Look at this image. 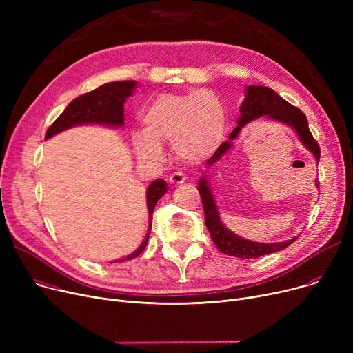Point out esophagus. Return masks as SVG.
I'll list each match as a JSON object with an SVG mask.
<instances>
[{"mask_svg":"<svg viewBox=\"0 0 353 353\" xmlns=\"http://www.w3.org/2000/svg\"><path fill=\"white\" fill-rule=\"evenodd\" d=\"M188 180L186 174L181 173V172H176L173 173L170 177H169V183L172 184V186H177V184H181Z\"/></svg>","mask_w":353,"mask_h":353,"instance_id":"esophagus-1","label":"esophagus"}]
</instances>
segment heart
Wrapping results in <instances>:
<instances>
[{
	"label": "heart",
	"instance_id": "obj_1",
	"mask_svg": "<svg viewBox=\"0 0 353 353\" xmlns=\"http://www.w3.org/2000/svg\"><path fill=\"white\" fill-rule=\"evenodd\" d=\"M143 133L133 136L137 156L157 161L161 145L172 144L179 159L200 161L212 156L226 134V110L214 92H165L147 104L141 114Z\"/></svg>",
	"mask_w": 353,
	"mask_h": 353
}]
</instances>
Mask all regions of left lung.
I'll use <instances>...</instances> for the list:
<instances>
[{
    "instance_id": "left-lung-1",
    "label": "left lung",
    "mask_w": 353,
    "mask_h": 353,
    "mask_svg": "<svg viewBox=\"0 0 353 353\" xmlns=\"http://www.w3.org/2000/svg\"><path fill=\"white\" fill-rule=\"evenodd\" d=\"M262 116H269L270 119L279 120L292 125L296 132H298L302 143L314 154V159H316V161L319 163L321 148L318 141L313 139L310 133L306 116L298 107L288 103L285 99H282L277 92H274L269 87L249 85L246 88V99L242 103V105H240V117L237 120V127L232 132L230 139H236L240 128H242L246 123ZM229 147H230V143L228 141L221 143L220 147L214 152V154L208 160V164L212 165L213 163H216V160H219L221 156H223ZM197 189L203 201V209H205L206 226L210 232L212 240L221 253H225L228 256H236L240 259H256L265 254L283 250L285 248H288L294 242V239H292V240H288V242H281V243H256L233 234L223 225H221L213 196L210 193V189L205 179H201L199 181Z\"/></svg>"
}]
</instances>
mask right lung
<instances>
[{"label":"right lung","mask_w":353,"mask_h":353,"mask_svg":"<svg viewBox=\"0 0 353 353\" xmlns=\"http://www.w3.org/2000/svg\"><path fill=\"white\" fill-rule=\"evenodd\" d=\"M136 87L134 80H125V81H114L100 85L99 88L85 92L83 96L74 99L63 113L57 117L47 130L46 139L52 137L63 130H67L72 125L77 124H87V123H97L105 125H123L124 124V101L127 97L132 96V92ZM167 192V184L164 180L157 179L154 180L147 189V210L148 219H150V228H152V214L156 208L157 200ZM148 236L147 233L144 240L141 242L140 248L128 254L127 257L121 259L117 262H124L128 259H134L145 249Z\"/></svg>","instance_id":"add662e5"}]
</instances>
